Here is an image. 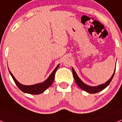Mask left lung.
<instances>
[{"mask_svg": "<svg viewBox=\"0 0 122 122\" xmlns=\"http://www.w3.org/2000/svg\"><path fill=\"white\" fill-rule=\"evenodd\" d=\"M115 71H116V68H115ZM115 71H114V73H113L112 76H111V77L107 81L105 84H103L99 85L98 86H95V87H92V86H88V85L86 84L85 83L83 82L81 79L78 77V76L76 74V71H74V68H72V72H73V77H74V80H75V82L77 84V86L80 87L81 89H82V90H85L86 92H88L89 93H97V92H99L103 90V89H104L106 87H107V86H109V84H110V82H111L112 79L113 77L114 76V73H115Z\"/></svg>", "mask_w": 122, "mask_h": 122, "instance_id": "8db88e82", "label": "left lung"}]
</instances>
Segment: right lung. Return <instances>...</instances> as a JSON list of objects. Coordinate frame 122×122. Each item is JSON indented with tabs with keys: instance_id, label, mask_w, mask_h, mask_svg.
I'll use <instances>...</instances> for the list:
<instances>
[{
	"instance_id": "right-lung-1",
	"label": "right lung",
	"mask_w": 122,
	"mask_h": 122,
	"mask_svg": "<svg viewBox=\"0 0 122 122\" xmlns=\"http://www.w3.org/2000/svg\"><path fill=\"white\" fill-rule=\"evenodd\" d=\"M59 66V64L57 66H56V68L54 69V70L52 72L51 74H50V76L48 77V78L44 82L41 83H38V84H36L34 85H31V86H25V85L21 84V83H19L18 81L16 79L13 74L11 73L10 71H9L10 73L11 76L13 79L14 81H15V84H16L21 91H22L24 93H29V94H33V95H38L42 93L43 92L45 91L46 89L49 88L51 84L53 82L54 80L55 77V74H56V70Z\"/></svg>"
}]
</instances>
